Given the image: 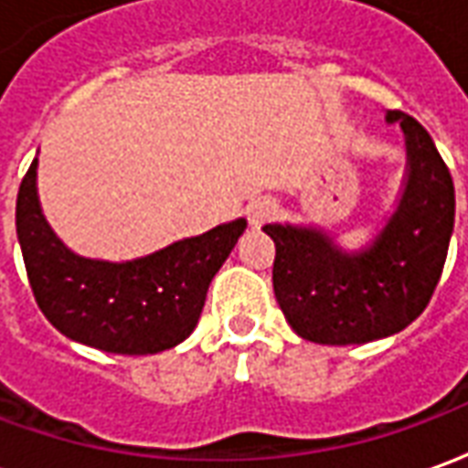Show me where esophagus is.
I'll list each match as a JSON object with an SVG mask.
<instances>
[{"label": "esophagus", "mask_w": 468, "mask_h": 468, "mask_svg": "<svg viewBox=\"0 0 468 468\" xmlns=\"http://www.w3.org/2000/svg\"><path fill=\"white\" fill-rule=\"evenodd\" d=\"M275 210H278L275 200H271V197H258V200L248 205V220H250L253 228H261V225L268 223L273 218Z\"/></svg>", "instance_id": "obj_1"}]
</instances>
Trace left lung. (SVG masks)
<instances>
[{
  "label": "left lung",
  "instance_id": "obj_1",
  "mask_svg": "<svg viewBox=\"0 0 468 468\" xmlns=\"http://www.w3.org/2000/svg\"><path fill=\"white\" fill-rule=\"evenodd\" d=\"M406 137L399 203L371 243L344 250L314 225L271 223L273 291L295 334L324 346L378 341L413 324L431 301L453 233V183L413 117L386 112Z\"/></svg>",
  "mask_w": 468,
  "mask_h": 468
}]
</instances>
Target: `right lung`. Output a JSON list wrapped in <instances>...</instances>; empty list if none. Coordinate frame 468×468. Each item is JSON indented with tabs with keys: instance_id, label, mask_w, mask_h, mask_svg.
I'll return each instance as SVG.
<instances>
[{
	"instance_id": "obj_1",
	"label": "right lung",
	"mask_w": 468,
	"mask_h": 468,
	"mask_svg": "<svg viewBox=\"0 0 468 468\" xmlns=\"http://www.w3.org/2000/svg\"><path fill=\"white\" fill-rule=\"evenodd\" d=\"M245 225V218H238L163 250L112 263L77 255L57 238L37 195V160L16 195V238L47 321L77 344L122 356L167 351L193 334L210 281Z\"/></svg>"
}]
</instances>
